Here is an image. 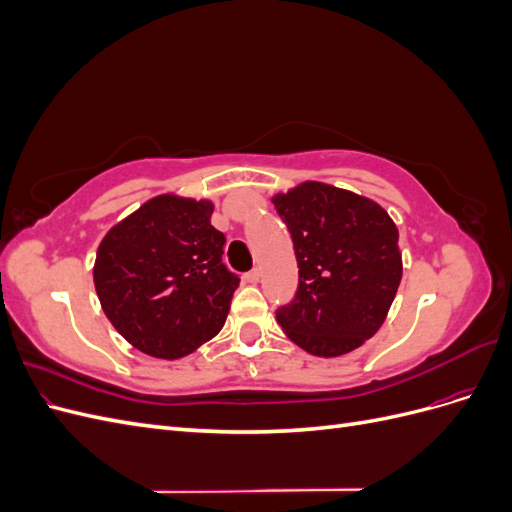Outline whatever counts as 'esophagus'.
I'll return each instance as SVG.
<instances>
[{
  "instance_id": "1",
  "label": "esophagus",
  "mask_w": 512,
  "mask_h": 512,
  "mask_svg": "<svg viewBox=\"0 0 512 512\" xmlns=\"http://www.w3.org/2000/svg\"><path fill=\"white\" fill-rule=\"evenodd\" d=\"M243 280H245L247 284H258V282H260V271H258V269H252L250 273L243 275Z\"/></svg>"
}]
</instances>
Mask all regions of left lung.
<instances>
[{
    "instance_id": "left-lung-1",
    "label": "left lung",
    "mask_w": 512,
    "mask_h": 512,
    "mask_svg": "<svg viewBox=\"0 0 512 512\" xmlns=\"http://www.w3.org/2000/svg\"><path fill=\"white\" fill-rule=\"evenodd\" d=\"M299 265V290L277 309L288 339L342 356L374 337L401 282L399 230L376 200L322 181L273 194Z\"/></svg>"
}]
</instances>
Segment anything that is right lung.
Instances as JSON below:
<instances>
[{
    "instance_id": "1",
    "label": "right lung",
    "mask_w": 512,
    "mask_h": 512,
    "mask_svg": "<svg viewBox=\"0 0 512 512\" xmlns=\"http://www.w3.org/2000/svg\"><path fill=\"white\" fill-rule=\"evenodd\" d=\"M211 215L207 198L160 194L100 241L98 299L136 350L177 361L222 331L239 277L222 265L226 237Z\"/></svg>"
}]
</instances>
